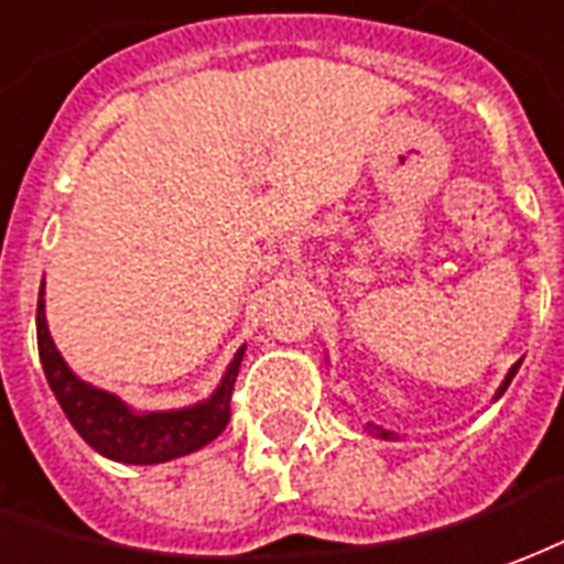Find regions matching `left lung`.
Wrapping results in <instances>:
<instances>
[{
  "instance_id": "8db88e82",
  "label": "left lung",
  "mask_w": 564,
  "mask_h": 564,
  "mask_svg": "<svg viewBox=\"0 0 564 564\" xmlns=\"http://www.w3.org/2000/svg\"><path fill=\"white\" fill-rule=\"evenodd\" d=\"M520 364H523V360H517V364H513V367L508 369V376H505V381H501V384H499V390H496V397H492V400H499L501 393L508 390V384H511V378L517 376V369H520ZM367 433L376 435V438H388V442H397V435L388 433V430H381V426H376V423H367Z\"/></svg>"
}]
</instances>
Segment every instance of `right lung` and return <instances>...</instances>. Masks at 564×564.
Masks as SVG:
<instances>
[{"label": "right lung", "instance_id": "add662e5", "mask_svg": "<svg viewBox=\"0 0 564 564\" xmlns=\"http://www.w3.org/2000/svg\"><path fill=\"white\" fill-rule=\"evenodd\" d=\"M39 357L53 397L63 405L65 417L74 430L80 433L86 445L108 456L113 463H129V466H155V463H171L176 456H186L209 445L216 435L228 426L231 417V390L240 372V360L246 345L237 348L225 376L209 393L207 400L183 409H162V412H138L129 402L96 388L77 376L59 348L53 343L47 330V312H44V282L39 291Z\"/></svg>", "mask_w": 564, "mask_h": 564}]
</instances>
